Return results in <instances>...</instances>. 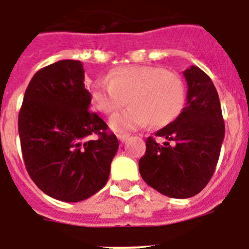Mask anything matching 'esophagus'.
I'll list each match as a JSON object with an SVG mask.
<instances>
[{
	"instance_id": "esophagus-1",
	"label": "esophagus",
	"mask_w": 249,
	"mask_h": 249,
	"mask_svg": "<svg viewBox=\"0 0 249 249\" xmlns=\"http://www.w3.org/2000/svg\"><path fill=\"white\" fill-rule=\"evenodd\" d=\"M129 134L128 133H117V138L120 140V142H126L128 140Z\"/></svg>"
}]
</instances>
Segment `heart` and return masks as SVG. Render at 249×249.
<instances>
[{
	"label": "heart",
	"instance_id": "heart-1",
	"mask_svg": "<svg viewBox=\"0 0 249 249\" xmlns=\"http://www.w3.org/2000/svg\"><path fill=\"white\" fill-rule=\"evenodd\" d=\"M128 100L131 106L116 113L109 126L116 132L163 127L177 120L186 104V86L179 74L153 65H124L92 84L90 101L105 115L116 112Z\"/></svg>",
	"mask_w": 249,
	"mask_h": 249
}]
</instances>
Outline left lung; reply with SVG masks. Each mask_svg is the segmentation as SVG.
<instances>
[{
	"label": "left lung",
	"instance_id": "left-lung-1",
	"mask_svg": "<svg viewBox=\"0 0 249 249\" xmlns=\"http://www.w3.org/2000/svg\"><path fill=\"white\" fill-rule=\"evenodd\" d=\"M186 106L179 117L145 141L140 173L148 185L174 199L199 194L213 178L225 137L220 99L213 80L200 68L184 71Z\"/></svg>",
	"mask_w": 249,
	"mask_h": 249
}]
</instances>
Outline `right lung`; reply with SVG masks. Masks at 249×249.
<instances>
[{
	"instance_id": "obj_1",
	"label": "right lung",
	"mask_w": 249,
	"mask_h": 249,
	"mask_svg": "<svg viewBox=\"0 0 249 249\" xmlns=\"http://www.w3.org/2000/svg\"><path fill=\"white\" fill-rule=\"evenodd\" d=\"M85 70L79 60H60L32 77L18 115L26 169L43 193L77 202L106 185L117 137L91 112ZM91 135L96 136L90 140Z\"/></svg>"
}]
</instances>
